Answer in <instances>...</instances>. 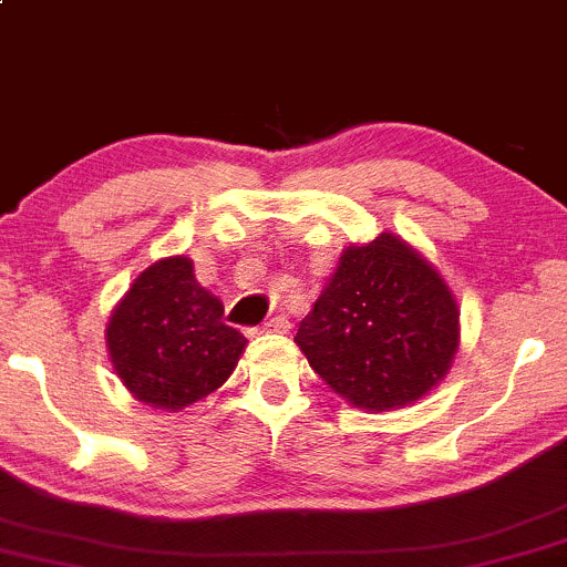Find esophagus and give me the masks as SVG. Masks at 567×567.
<instances>
[{
	"mask_svg": "<svg viewBox=\"0 0 567 567\" xmlns=\"http://www.w3.org/2000/svg\"><path fill=\"white\" fill-rule=\"evenodd\" d=\"M259 332H289V319L286 316H276V319L265 321Z\"/></svg>",
	"mask_w": 567,
	"mask_h": 567,
	"instance_id": "obj_1",
	"label": "esophagus"
}]
</instances>
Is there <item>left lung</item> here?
<instances>
[{"instance_id": "8db88e82", "label": "left lung", "mask_w": 567, "mask_h": 567, "mask_svg": "<svg viewBox=\"0 0 567 567\" xmlns=\"http://www.w3.org/2000/svg\"><path fill=\"white\" fill-rule=\"evenodd\" d=\"M295 343L346 403L394 411L449 375L460 306L435 265L400 235L381 233L343 248Z\"/></svg>"}]
</instances>
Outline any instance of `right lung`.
Wrapping results in <instances>:
<instances>
[{"label": "right lung", "instance_id": "add662e5", "mask_svg": "<svg viewBox=\"0 0 567 567\" xmlns=\"http://www.w3.org/2000/svg\"><path fill=\"white\" fill-rule=\"evenodd\" d=\"M115 375L137 403L184 411L233 375L248 340L224 324V306L194 278L188 257L145 267L105 330Z\"/></svg>", "mask_w": 567, "mask_h": 567}]
</instances>
